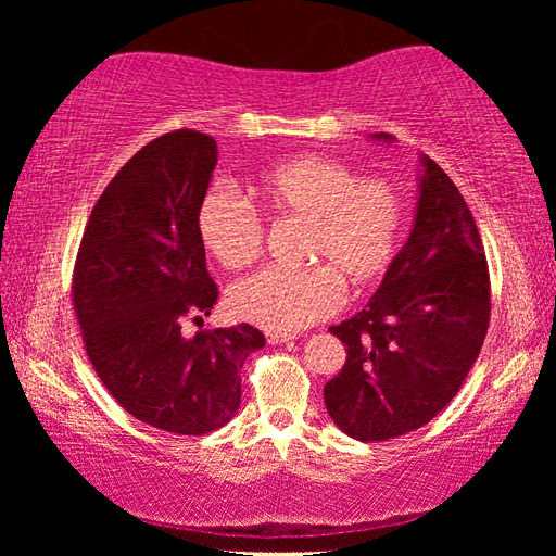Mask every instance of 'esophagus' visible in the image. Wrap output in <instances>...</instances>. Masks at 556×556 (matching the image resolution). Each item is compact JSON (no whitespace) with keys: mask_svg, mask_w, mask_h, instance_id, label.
I'll return each instance as SVG.
<instances>
[{"mask_svg":"<svg viewBox=\"0 0 556 556\" xmlns=\"http://www.w3.org/2000/svg\"><path fill=\"white\" fill-rule=\"evenodd\" d=\"M291 338H294V336H291V333H267V343H271V345H279V343H289L291 341Z\"/></svg>","mask_w":556,"mask_h":556,"instance_id":"1","label":"esophagus"}]
</instances>
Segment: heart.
<instances>
[{
    "instance_id": "b5f03b06",
    "label": "heart",
    "mask_w": 556,
    "mask_h": 556,
    "mask_svg": "<svg viewBox=\"0 0 556 556\" xmlns=\"http://www.w3.org/2000/svg\"><path fill=\"white\" fill-rule=\"evenodd\" d=\"M255 195L281 220H304L306 269H262L235 281L228 308L240 321L271 333H294L336 314L343 281L370 289L388 275L400 252L404 199L388 178L361 176L351 164L321 154L285 159L260 176ZM208 255L240 269L265 250V220L232 188L213 186L195 213Z\"/></svg>"
}]
</instances>
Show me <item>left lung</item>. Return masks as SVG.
I'll return each instance as SVG.
<instances>
[{
	"instance_id": "left-lung-1",
	"label": "left lung",
	"mask_w": 556,
	"mask_h": 556,
	"mask_svg": "<svg viewBox=\"0 0 556 556\" xmlns=\"http://www.w3.org/2000/svg\"><path fill=\"white\" fill-rule=\"evenodd\" d=\"M392 142V135H375ZM417 218L380 289L331 333L345 365L326 382L331 419L357 441H388L429 425L456 397L491 321V275L464 195L421 156Z\"/></svg>"
}]
</instances>
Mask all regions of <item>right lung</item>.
I'll use <instances>...</instances> for the list:
<instances>
[{"label": "right lung", "mask_w": 556, "mask_h": 556, "mask_svg": "<svg viewBox=\"0 0 556 556\" xmlns=\"http://www.w3.org/2000/svg\"><path fill=\"white\" fill-rule=\"evenodd\" d=\"M215 164V139L195 129L139 149L92 208L73 269V308L98 378L131 417L181 437L228 425L242 363L265 345L250 324L181 333L218 301L195 228Z\"/></svg>", "instance_id": "add662e5"}]
</instances>
